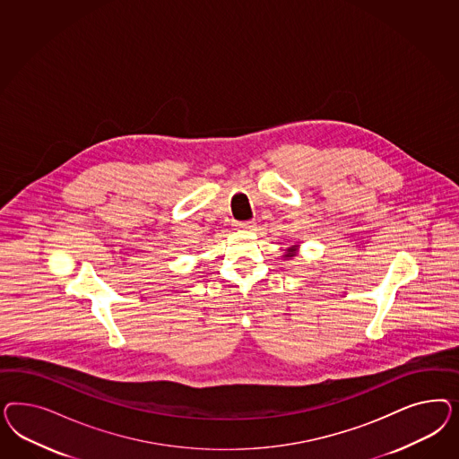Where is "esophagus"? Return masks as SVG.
<instances>
[{
	"label": "esophagus",
	"instance_id": "esophagus-1",
	"mask_svg": "<svg viewBox=\"0 0 459 459\" xmlns=\"http://www.w3.org/2000/svg\"><path fill=\"white\" fill-rule=\"evenodd\" d=\"M234 225H236V229H240V230H252L255 227V222L246 221V222H236Z\"/></svg>",
	"mask_w": 459,
	"mask_h": 459
}]
</instances>
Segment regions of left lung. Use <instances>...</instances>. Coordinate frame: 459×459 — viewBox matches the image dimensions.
<instances>
[{
  "mask_svg": "<svg viewBox=\"0 0 459 459\" xmlns=\"http://www.w3.org/2000/svg\"><path fill=\"white\" fill-rule=\"evenodd\" d=\"M296 247H298V246L288 247V249H286V254H284V257H288V259H290V257H294V254H296Z\"/></svg>",
  "mask_w": 459,
  "mask_h": 459,
  "instance_id": "obj_1",
  "label": "left lung"
}]
</instances>
